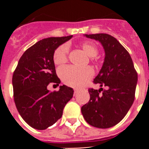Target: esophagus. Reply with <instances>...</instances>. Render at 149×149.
<instances>
[{
    "label": "esophagus",
    "mask_w": 149,
    "mask_h": 149,
    "mask_svg": "<svg viewBox=\"0 0 149 149\" xmlns=\"http://www.w3.org/2000/svg\"><path fill=\"white\" fill-rule=\"evenodd\" d=\"M77 93H78V89H74V95H77Z\"/></svg>",
    "instance_id": "34e87169"
}]
</instances>
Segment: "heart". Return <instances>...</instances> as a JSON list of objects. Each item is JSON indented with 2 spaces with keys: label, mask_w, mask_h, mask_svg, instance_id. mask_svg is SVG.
<instances>
[{
  "label": "heart",
  "mask_w": 149,
  "mask_h": 149,
  "mask_svg": "<svg viewBox=\"0 0 149 149\" xmlns=\"http://www.w3.org/2000/svg\"><path fill=\"white\" fill-rule=\"evenodd\" d=\"M84 52L92 60L95 58L98 53V47L93 42H86L81 45ZM69 48L66 44L62 45L55 50L54 53V62L56 65L65 63L68 60ZM59 74L63 81L66 85L73 87H80L86 84L94 74V71L91 67L77 68L73 66H64L60 68Z\"/></svg>",
  "instance_id": "obj_1"
}]
</instances>
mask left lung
I'll use <instances>...</instances> for the list:
<instances>
[{
  "mask_svg": "<svg viewBox=\"0 0 149 149\" xmlns=\"http://www.w3.org/2000/svg\"><path fill=\"white\" fill-rule=\"evenodd\" d=\"M85 36L100 42L104 49V64L93 83L107 89H89L90 99L81 112L90 125L109 128L121 122L132 106L137 72L127 51L113 36L107 33Z\"/></svg>",
  "mask_w": 149,
  "mask_h": 149,
  "instance_id": "left-lung-1",
  "label": "left lung"
}]
</instances>
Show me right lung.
<instances>
[{
	"label": "right lung",
	"instance_id": "1",
	"mask_svg": "<svg viewBox=\"0 0 149 149\" xmlns=\"http://www.w3.org/2000/svg\"><path fill=\"white\" fill-rule=\"evenodd\" d=\"M72 37H50L39 41L26 50L14 71L15 106L22 119L33 128L45 130L53 125L61 118L65 104L73 96V89L65 85L54 92L47 88L51 83L57 86L60 84L55 70L54 53Z\"/></svg>",
	"mask_w": 149,
	"mask_h": 149
}]
</instances>
